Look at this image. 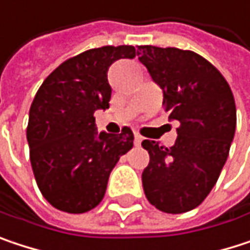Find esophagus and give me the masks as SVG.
<instances>
[{
	"label": "esophagus",
	"mask_w": 250,
	"mask_h": 250,
	"mask_svg": "<svg viewBox=\"0 0 250 250\" xmlns=\"http://www.w3.org/2000/svg\"><path fill=\"white\" fill-rule=\"evenodd\" d=\"M141 142H142V137H141L140 134H135V140H134V144H135L137 146H140Z\"/></svg>",
	"instance_id": "esophagus-1"
}]
</instances>
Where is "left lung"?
Here are the masks:
<instances>
[{
    "label": "left lung",
    "instance_id": "8db88e82",
    "mask_svg": "<svg viewBox=\"0 0 250 250\" xmlns=\"http://www.w3.org/2000/svg\"><path fill=\"white\" fill-rule=\"evenodd\" d=\"M138 59L163 89V106L180 122L175 144L142 141L148 202L164 213L196 208L214 187L236 129V105L223 75L200 54L175 47H138Z\"/></svg>",
    "mask_w": 250,
    "mask_h": 250
}]
</instances>
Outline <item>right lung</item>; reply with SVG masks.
<instances>
[{"label":"right lung","instance_id":"1","mask_svg":"<svg viewBox=\"0 0 250 250\" xmlns=\"http://www.w3.org/2000/svg\"><path fill=\"white\" fill-rule=\"evenodd\" d=\"M132 46L90 48L63 62L37 90L27 141L37 186L48 203L66 213H86L102 202L110 171L134 146V134L95 129V110L108 109V70L134 59Z\"/></svg>","mask_w":250,"mask_h":250}]
</instances>
